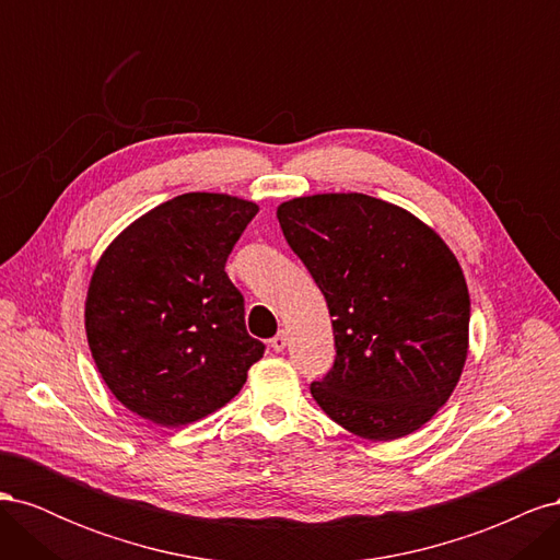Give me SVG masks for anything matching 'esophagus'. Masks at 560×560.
I'll use <instances>...</instances> for the list:
<instances>
[{
    "label": "esophagus",
    "mask_w": 560,
    "mask_h": 560,
    "mask_svg": "<svg viewBox=\"0 0 560 560\" xmlns=\"http://www.w3.org/2000/svg\"><path fill=\"white\" fill-rule=\"evenodd\" d=\"M270 348L276 352H282L287 348V331H278L273 338H270Z\"/></svg>",
    "instance_id": "34e87169"
}]
</instances>
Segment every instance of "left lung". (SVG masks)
Instances as JSON below:
<instances>
[{"instance_id": "1", "label": "left lung", "mask_w": 560, "mask_h": 560, "mask_svg": "<svg viewBox=\"0 0 560 560\" xmlns=\"http://www.w3.org/2000/svg\"><path fill=\"white\" fill-rule=\"evenodd\" d=\"M278 222L327 299L336 360L311 395L371 442L442 409L469 348V292L455 254L404 208L364 194L282 202Z\"/></svg>"}]
</instances>
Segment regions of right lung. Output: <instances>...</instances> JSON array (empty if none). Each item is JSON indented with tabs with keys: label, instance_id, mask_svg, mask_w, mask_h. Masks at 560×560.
<instances>
[{
	"label": "right lung",
	"instance_id": "add662e5",
	"mask_svg": "<svg viewBox=\"0 0 560 560\" xmlns=\"http://www.w3.org/2000/svg\"><path fill=\"white\" fill-rule=\"evenodd\" d=\"M259 212L226 194H182L116 235L86 296L100 376L128 411L161 428L222 409L264 358L226 259Z\"/></svg>",
	"mask_w": 560,
	"mask_h": 560
}]
</instances>
